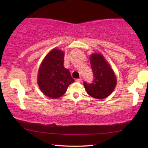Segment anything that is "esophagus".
<instances>
[{
  "instance_id": "34e87169",
  "label": "esophagus",
  "mask_w": 148,
  "mask_h": 148,
  "mask_svg": "<svg viewBox=\"0 0 148 148\" xmlns=\"http://www.w3.org/2000/svg\"><path fill=\"white\" fill-rule=\"evenodd\" d=\"M82 79L81 78V77L79 78V79H76V82H79V83L82 82Z\"/></svg>"
}]
</instances>
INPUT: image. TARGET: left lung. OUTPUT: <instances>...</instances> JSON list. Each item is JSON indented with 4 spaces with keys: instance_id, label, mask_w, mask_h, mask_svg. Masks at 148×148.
Instances as JSON below:
<instances>
[{
    "instance_id": "left-lung-1",
    "label": "left lung",
    "mask_w": 148,
    "mask_h": 148,
    "mask_svg": "<svg viewBox=\"0 0 148 148\" xmlns=\"http://www.w3.org/2000/svg\"><path fill=\"white\" fill-rule=\"evenodd\" d=\"M90 63L94 79L92 83L84 82L85 89L90 96L95 98H106L116 86V78L114 73L100 54H92Z\"/></svg>"
}]
</instances>
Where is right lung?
Masks as SVG:
<instances>
[{"label":"right lung","mask_w":148,"mask_h":148,"mask_svg":"<svg viewBox=\"0 0 148 148\" xmlns=\"http://www.w3.org/2000/svg\"><path fill=\"white\" fill-rule=\"evenodd\" d=\"M64 56L61 50H51L42 61L38 71V86L48 98L56 99L61 97L68 86L74 82L69 71L64 67Z\"/></svg>","instance_id":"right-lung-1"}]
</instances>
